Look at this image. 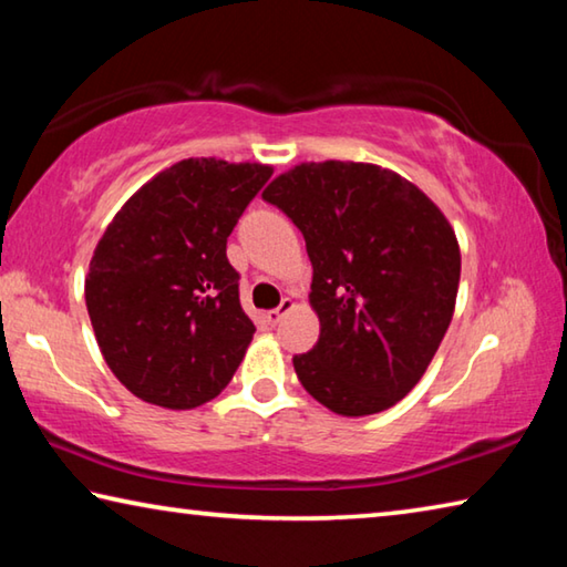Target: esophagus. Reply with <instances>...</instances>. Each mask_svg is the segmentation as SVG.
I'll return each mask as SVG.
<instances>
[{
    "mask_svg": "<svg viewBox=\"0 0 567 567\" xmlns=\"http://www.w3.org/2000/svg\"><path fill=\"white\" fill-rule=\"evenodd\" d=\"M292 307H295V302H292V300H282V305H280V307H275V310L265 312V320L270 322V324H277V322H280V320L285 318V312H290Z\"/></svg>",
    "mask_w": 567,
    "mask_h": 567,
    "instance_id": "obj_1",
    "label": "esophagus"
}]
</instances>
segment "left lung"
Here are the masks:
<instances>
[{
  "mask_svg": "<svg viewBox=\"0 0 567 567\" xmlns=\"http://www.w3.org/2000/svg\"><path fill=\"white\" fill-rule=\"evenodd\" d=\"M262 199L305 237L320 340L292 364L338 415H375L425 375L453 320L460 247L425 192L362 162H305Z\"/></svg>",
  "mask_w": 567,
  "mask_h": 567,
  "instance_id": "obj_1",
  "label": "left lung"
}]
</instances>
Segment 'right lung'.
<instances>
[{
    "label": "right lung",
    "instance_id": "1",
    "mask_svg": "<svg viewBox=\"0 0 567 567\" xmlns=\"http://www.w3.org/2000/svg\"><path fill=\"white\" fill-rule=\"evenodd\" d=\"M267 165L182 159L124 203L94 249L84 300L104 362L140 400L189 410L233 380L255 334L227 237Z\"/></svg>",
    "mask_w": 567,
    "mask_h": 567
}]
</instances>
